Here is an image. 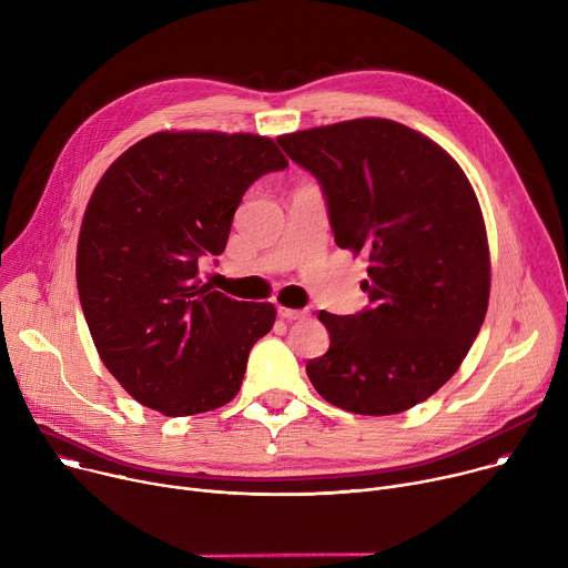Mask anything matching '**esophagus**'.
Wrapping results in <instances>:
<instances>
[{
    "label": "esophagus",
    "mask_w": 568,
    "mask_h": 568,
    "mask_svg": "<svg viewBox=\"0 0 568 568\" xmlns=\"http://www.w3.org/2000/svg\"><path fill=\"white\" fill-rule=\"evenodd\" d=\"M276 312H278L281 318H287V321H296V318L307 316V310H292V307H285V305H278Z\"/></svg>",
    "instance_id": "1"
}]
</instances>
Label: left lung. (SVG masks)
Masks as SVG:
<instances>
[{
    "mask_svg": "<svg viewBox=\"0 0 568 568\" xmlns=\"http://www.w3.org/2000/svg\"><path fill=\"white\" fill-rule=\"evenodd\" d=\"M276 141L318 182L337 247L368 256V305L318 312L331 348L307 362L312 386L351 414L416 407L456 373L488 312L490 252L471 184L440 145L386 119Z\"/></svg>",
    "mask_w": 568,
    "mask_h": 568,
    "instance_id": "left-lung-1",
    "label": "left lung"
}]
</instances>
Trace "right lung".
I'll list each match as a JSON object with an SVG mask.
<instances>
[{"mask_svg": "<svg viewBox=\"0 0 568 568\" xmlns=\"http://www.w3.org/2000/svg\"><path fill=\"white\" fill-rule=\"evenodd\" d=\"M283 169L267 136L156 132L94 189L78 237V296L103 364L143 407L195 416L240 390L276 310L200 285L197 270L224 252L247 189Z\"/></svg>", "mask_w": 568, "mask_h": 568, "instance_id": "right-lung-1", "label": "right lung"}]
</instances>
